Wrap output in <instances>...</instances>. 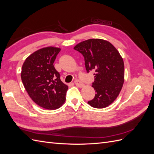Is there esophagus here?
Returning <instances> with one entry per match:
<instances>
[{
  "label": "esophagus",
  "mask_w": 154,
  "mask_h": 154,
  "mask_svg": "<svg viewBox=\"0 0 154 154\" xmlns=\"http://www.w3.org/2000/svg\"><path fill=\"white\" fill-rule=\"evenodd\" d=\"M74 84H76V86H78V87H79V88L84 87V84L82 83V82H81L80 81H79V80L74 81Z\"/></svg>",
  "instance_id": "1"
}]
</instances>
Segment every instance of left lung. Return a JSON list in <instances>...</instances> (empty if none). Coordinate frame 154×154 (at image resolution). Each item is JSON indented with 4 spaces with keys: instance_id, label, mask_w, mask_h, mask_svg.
I'll return each instance as SVG.
<instances>
[{
    "instance_id": "left-lung-1",
    "label": "left lung",
    "mask_w": 154,
    "mask_h": 154,
    "mask_svg": "<svg viewBox=\"0 0 154 154\" xmlns=\"http://www.w3.org/2000/svg\"><path fill=\"white\" fill-rule=\"evenodd\" d=\"M74 49L83 55L87 72L95 71L92 87L96 93L88 104L96 108L109 106L119 95L124 82V63L121 55L110 42L99 38L83 41Z\"/></svg>"
}]
</instances>
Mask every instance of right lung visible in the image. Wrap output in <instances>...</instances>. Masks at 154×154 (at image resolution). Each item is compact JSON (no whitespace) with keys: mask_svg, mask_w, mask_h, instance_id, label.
Here are the masks:
<instances>
[{"mask_svg":"<svg viewBox=\"0 0 154 154\" xmlns=\"http://www.w3.org/2000/svg\"><path fill=\"white\" fill-rule=\"evenodd\" d=\"M61 48L49 46L30 55L22 66L21 78L26 91L36 104L48 110L61 107L68 85L60 79L54 66Z\"/></svg>","mask_w":154,"mask_h":154,"instance_id":"1","label":"right lung"}]
</instances>
